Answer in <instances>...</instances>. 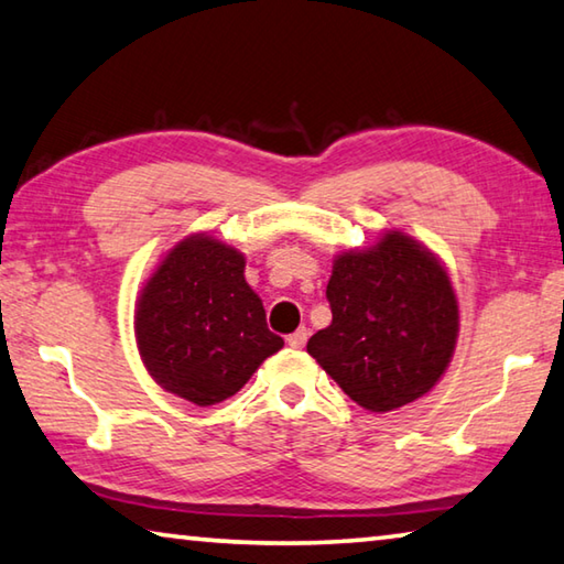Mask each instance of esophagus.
Instances as JSON below:
<instances>
[{
	"label": "esophagus",
	"instance_id": "esophagus-1",
	"mask_svg": "<svg viewBox=\"0 0 564 564\" xmlns=\"http://www.w3.org/2000/svg\"><path fill=\"white\" fill-rule=\"evenodd\" d=\"M305 340H308V330L299 328V330L291 333V336H289V346H291V348H303Z\"/></svg>",
	"mask_w": 564,
	"mask_h": 564
}]
</instances>
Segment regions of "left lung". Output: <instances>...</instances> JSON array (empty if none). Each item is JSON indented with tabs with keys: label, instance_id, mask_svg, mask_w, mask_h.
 <instances>
[{
	"label": "left lung",
	"instance_id": "obj_1",
	"mask_svg": "<svg viewBox=\"0 0 564 564\" xmlns=\"http://www.w3.org/2000/svg\"><path fill=\"white\" fill-rule=\"evenodd\" d=\"M333 321L308 352L350 400L388 413L431 393L451 366L460 313L435 253L400 231L333 261Z\"/></svg>",
	"mask_w": 564,
	"mask_h": 564
}]
</instances>
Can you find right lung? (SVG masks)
<instances>
[{"label":"right lung","instance_id":"1","mask_svg":"<svg viewBox=\"0 0 564 564\" xmlns=\"http://www.w3.org/2000/svg\"><path fill=\"white\" fill-rule=\"evenodd\" d=\"M243 269L234 246L194 234L171 248L141 289L137 346L149 376L169 393L216 405L283 348Z\"/></svg>","mask_w":564,"mask_h":564}]
</instances>
